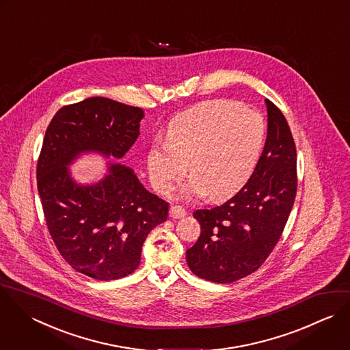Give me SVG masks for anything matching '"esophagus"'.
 <instances>
[{"mask_svg": "<svg viewBox=\"0 0 350 350\" xmlns=\"http://www.w3.org/2000/svg\"><path fill=\"white\" fill-rule=\"evenodd\" d=\"M185 216H186V212H185L183 208H180L178 205H172L170 208V217H172V219H182Z\"/></svg>", "mask_w": 350, "mask_h": 350, "instance_id": "obj_1", "label": "esophagus"}]
</instances>
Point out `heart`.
I'll return each mask as SVG.
<instances>
[{
	"mask_svg": "<svg viewBox=\"0 0 350 350\" xmlns=\"http://www.w3.org/2000/svg\"><path fill=\"white\" fill-rule=\"evenodd\" d=\"M165 142L154 144L146 159L153 189L167 194L189 167L193 176L180 198L208 194L212 200L235 193L253 172L265 138L262 116L231 100L198 104L165 129Z\"/></svg>",
	"mask_w": 350,
	"mask_h": 350,
	"instance_id": "heart-1",
	"label": "heart"
}]
</instances>
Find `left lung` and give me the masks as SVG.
Returning a JSON list of instances; mask_svg holds the SVG:
<instances>
[{
	"instance_id": "obj_1",
	"label": "left lung",
	"mask_w": 350,
	"mask_h": 350,
	"mask_svg": "<svg viewBox=\"0 0 350 350\" xmlns=\"http://www.w3.org/2000/svg\"><path fill=\"white\" fill-rule=\"evenodd\" d=\"M268 131L262 153L246 185L228 201L193 216L201 226L187 249L191 272L231 283L254 272L278 243L297 193V152L288 124L265 98Z\"/></svg>"
}]
</instances>
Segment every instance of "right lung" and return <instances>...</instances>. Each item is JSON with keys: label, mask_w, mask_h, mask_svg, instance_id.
Returning a JSON list of instances; mask_svg holds the SVG:
<instances>
[{"label": "right lung", "mask_w": 350, "mask_h": 350, "mask_svg": "<svg viewBox=\"0 0 350 350\" xmlns=\"http://www.w3.org/2000/svg\"><path fill=\"white\" fill-rule=\"evenodd\" d=\"M144 116L141 108L92 97L63 107L45 133L37 182L51 237L75 271L97 280L133 273L148 234L168 217V202L111 161L135 144ZM88 152L109 160L107 174L79 184L68 167Z\"/></svg>", "instance_id": "obj_1"}]
</instances>
